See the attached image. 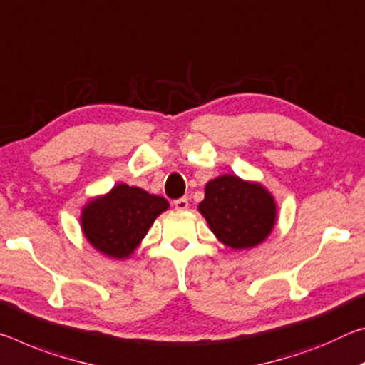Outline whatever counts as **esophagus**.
Wrapping results in <instances>:
<instances>
[{
    "mask_svg": "<svg viewBox=\"0 0 365 365\" xmlns=\"http://www.w3.org/2000/svg\"><path fill=\"white\" fill-rule=\"evenodd\" d=\"M189 207V202H187V199H178V200H175V208L176 210H186V208Z\"/></svg>",
    "mask_w": 365,
    "mask_h": 365,
    "instance_id": "obj_1",
    "label": "esophagus"
}]
</instances>
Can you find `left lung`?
<instances>
[{"label": "left lung", "instance_id": "obj_1", "mask_svg": "<svg viewBox=\"0 0 365 365\" xmlns=\"http://www.w3.org/2000/svg\"><path fill=\"white\" fill-rule=\"evenodd\" d=\"M213 235L231 249H250L264 242L277 223V202L259 182L223 175L205 186L199 204Z\"/></svg>", "mask_w": 365, "mask_h": 365}]
</instances>
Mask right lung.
<instances>
[{"mask_svg":"<svg viewBox=\"0 0 365 365\" xmlns=\"http://www.w3.org/2000/svg\"><path fill=\"white\" fill-rule=\"evenodd\" d=\"M168 207L165 197L128 184H116L108 194L83 207V236L98 252L118 260L128 259L145 237L155 218Z\"/></svg>","mask_w":365,"mask_h":365,"instance_id":"add662e5","label":"right lung"}]
</instances>
